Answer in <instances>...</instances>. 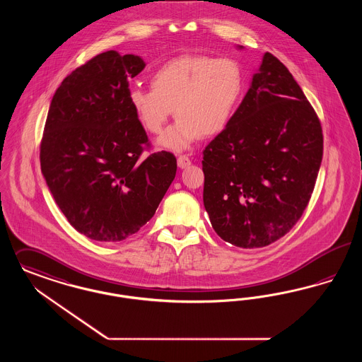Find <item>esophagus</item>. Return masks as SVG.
Here are the masks:
<instances>
[{
	"label": "esophagus",
	"mask_w": 362,
	"mask_h": 362,
	"mask_svg": "<svg viewBox=\"0 0 362 362\" xmlns=\"http://www.w3.org/2000/svg\"><path fill=\"white\" fill-rule=\"evenodd\" d=\"M189 164H191V160H189L187 155H180V156L177 158V165H179L180 168H186Z\"/></svg>",
	"instance_id": "esophagus-1"
}]
</instances>
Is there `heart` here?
I'll return each mask as SVG.
<instances>
[{"instance_id":"1","label":"heart","mask_w":362,"mask_h":362,"mask_svg":"<svg viewBox=\"0 0 362 362\" xmlns=\"http://www.w3.org/2000/svg\"><path fill=\"white\" fill-rule=\"evenodd\" d=\"M245 91V75L238 60L211 55H182L151 74V87H132L130 107L139 124L159 134L174 115L179 118L160 144L175 151L225 129L235 116Z\"/></svg>"}]
</instances>
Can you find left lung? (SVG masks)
Instances as JSON below:
<instances>
[{"label": "left lung", "mask_w": 362, "mask_h": 362, "mask_svg": "<svg viewBox=\"0 0 362 362\" xmlns=\"http://www.w3.org/2000/svg\"><path fill=\"white\" fill-rule=\"evenodd\" d=\"M322 155L314 107L267 52L232 122L203 151V203L213 229L245 249L286 235L310 202Z\"/></svg>", "instance_id": "8db88e82"}]
</instances>
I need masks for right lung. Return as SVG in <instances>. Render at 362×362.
<instances>
[{
	"mask_svg": "<svg viewBox=\"0 0 362 362\" xmlns=\"http://www.w3.org/2000/svg\"><path fill=\"white\" fill-rule=\"evenodd\" d=\"M140 57L102 52L67 75L48 110L40 165L55 202L88 238L118 243L153 217L176 174L174 153L151 149L130 107Z\"/></svg>",
	"mask_w": 362,
	"mask_h": 362,
	"instance_id": "1",
	"label": "right lung"
}]
</instances>
